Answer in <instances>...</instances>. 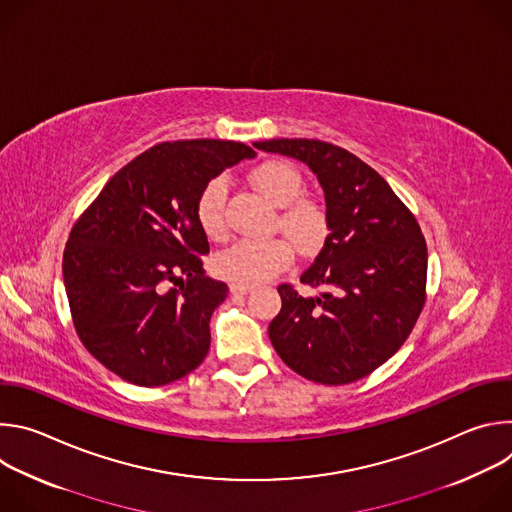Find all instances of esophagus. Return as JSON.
<instances>
[{
    "mask_svg": "<svg viewBox=\"0 0 512 512\" xmlns=\"http://www.w3.org/2000/svg\"><path fill=\"white\" fill-rule=\"evenodd\" d=\"M253 287L251 285H239V283H231V294L233 296H247L251 294Z\"/></svg>",
    "mask_w": 512,
    "mask_h": 512,
    "instance_id": "obj_1",
    "label": "esophagus"
}]
</instances>
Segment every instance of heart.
Instances as JSON below:
<instances>
[{
	"label": "heart",
	"mask_w": 512,
	"mask_h": 512,
	"mask_svg": "<svg viewBox=\"0 0 512 512\" xmlns=\"http://www.w3.org/2000/svg\"><path fill=\"white\" fill-rule=\"evenodd\" d=\"M253 186L275 206H281L279 227L302 253H316L330 231L328 212L316 198L300 196L304 178L296 166L283 160H267L251 172ZM227 180L223 176L210 178L196 198V221L200 231L221 241L227 233L225 200ZM287 239L267 241H237L214 259V271L223 279L239 285H257L294 263V249Z\"/></svg>",
	"instance_id": "1"
}]
</instances>
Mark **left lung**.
I'll use <instances>...</instances> for the list:
<instances>
[{
    "instance_id": "left-lung-1",
    "label": "left lung",
    "mask_w": 512,
    "mask_h": 512,
    "mask_svg": "<svg viewBox=\"0 0 512 512\" xmlns=\"http://www.w3.org/2000/svg\"><path fill=\"white\" fill-rule=\"evenodd\" d=\"M257 150L304 162L318 178L330 235L300 281L283 283L269 338L304 379L348 385L371 375L411 334L425 304L427 247L409 208L354 154L320 139H267Z\"/></svg>"
}]
</instances>
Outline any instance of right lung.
Instances as JSON below:
<instances>
[{"label":"right lung","mask_w":512,"mask_h":512,"mask_svg":"<svg viewBox=\"0 0 512 512\" xmlns=\"http://www.w3.org/2000/svg\"><path fill=\"white\" fill-rule=\"evenodd\" d=\"M245 143L166 141L123 166L70 231L62 275L77 334L111 373L162 387L210 348V316L229 287L204 275L202 186L253 158Z\"/></svg>","instance_id":"right-lung-1"}]
</instances>
